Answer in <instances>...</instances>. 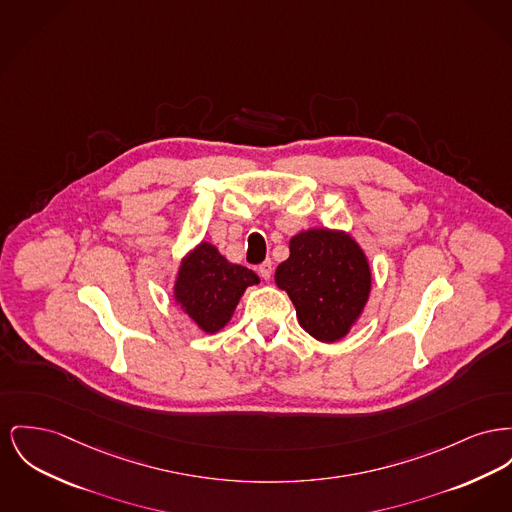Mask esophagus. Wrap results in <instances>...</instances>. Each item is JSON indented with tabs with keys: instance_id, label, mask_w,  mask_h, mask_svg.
<instances>
[{
	"instance_id": "obj_1",
	"label": "esophagus",
	"mask_w": 512,
	"mask_h": 512,
	"mask_svg": "<svg viewBox=\"0 0 512 512\" xmlns=\"http://www.w3.org/2000/svg\"><path fill=\"white\" fill-rule=\"evenodd\" d=\"M259 274L265 278V280H269L272 276V261L271 259H267L265 263H261L259 265Z\"/></svg>"
}]
</instances>
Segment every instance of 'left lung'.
<instances>
[{
  "mask_svg": "<svg viewBox=\"0 0 512 512\" xmlns=\"http://www.w3.org/2000/svg\"><path fill=\"white\" fill-rule=\"evenodd\" d=\"M274 280L286 290L300 325L321 342L340 340L371 290V271L360 245L332 230H307L290 240V257Z\"/></svg>",
  "mask_w": 512,
  "mask_h": 512,
  "instance_id": "left-lung-1",
  "label": "left lung"
}]
</instances>
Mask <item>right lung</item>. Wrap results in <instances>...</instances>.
<instances>
[{"label":"right lung","mask_w":512,"mask_h":512,"mask_svg":"<svg viewBox=\"0 0 512 512\" xmlns=\"http://www.w3.org/2000/svg\"><path fill=\"white\" fill-rule=\"evenodd\" d=\"M259 276L226 261L211 243H201L181 263L176 301L205 332L220 331L232 317L247 286Z\"/></svg>","instance_id":"obj_1"}]
</instances>
